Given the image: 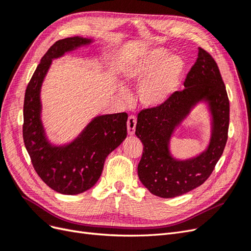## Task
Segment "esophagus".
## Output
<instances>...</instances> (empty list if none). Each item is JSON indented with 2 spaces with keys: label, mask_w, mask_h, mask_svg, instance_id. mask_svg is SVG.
Listing matches in <instances>:
<instances>
[{
  "label": "esophagus",
  "mask_w": 251,
  "mask_h": 251,
  "mask_svg": "<svg viewBox=\"0 0 251 251\" xmlns=\"http://www.w3.org/2000/svg\"><path fill=\"white\" fill-rule=\"evenodd\" d=\"M136 124H137V120L134 116H130L127 118V123H126V126H127V134L130 136H133L135 133V128H136Z\"/></svg>",
  "instance_id": "1"
}]
</instances>
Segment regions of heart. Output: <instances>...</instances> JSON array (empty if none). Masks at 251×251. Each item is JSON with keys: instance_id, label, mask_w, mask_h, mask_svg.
I'll return each instance as SVG.
<instances>
[{"instance_id": "1", "label": "heart", "mask_w": 251, "mask_h": 251, "mask_svg": "<svg viewBox=\"0 0 251 251\" xmlns=\"http://www.w3.org/2000/svg\"><path fill=\"white\" fill-rule=\"evenodd\" d=\"M165 48L156 47L128 57L123 66L127 82H140L138 97L146 108H156L170 100L178 90L185 72V63L178 55H169ZM123 97L126 91L119 88Z\"/></svg>"}]
</instances>
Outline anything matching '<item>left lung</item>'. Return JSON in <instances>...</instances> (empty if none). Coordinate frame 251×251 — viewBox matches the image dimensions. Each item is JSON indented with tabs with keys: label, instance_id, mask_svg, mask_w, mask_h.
Masks as SVG:
<instances>
[{
	"label": "left lung",
	"instance_id": "1",
	"mask_svg": "<svg viewBox=\"0 0 251 251\" xmlns=\"http://www.w3.org/2000/svg\"><path fill=\"white\" fill-rule=\"evenodd\" d=\"M199 104L208 107L210 139L200 153L177 158L170 141ZM229 125V100L219 68L209 53L199 48L198 57L188 72L184 89L168 101L138 114L135 134L143 144L138 177L148 191L160 198H175L204 183L222 156Z\"/></svg>",
	"mask_w": 251,
	"mask_h": 251
}]
</instances>
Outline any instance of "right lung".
<instances>
[{
    "instance_id": "obj_1",
    "label": "right lung",
    "mask_w": 251,
    "mask_h": 251,
    "mask_svg": "<svg viewBox=\"0 0 251 251\" xmlns=\"http://www.w3.org/2000/svg\"><path fill=\"white\" fill-rule=\"evenodd\" d=\"M94 43V39L73 36L53 44L36 67L25 93L23 138L26 150L41 179L63 195H78L93 187L105 158L126 138V113L97 115L65 143L52 142L44 126L41 92L52 60Z\"/></svg>"
}]
</instances>
